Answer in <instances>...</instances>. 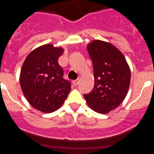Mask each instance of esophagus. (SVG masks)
Returning a JSON list of instances; mask_svg holds the SVG:
<instances>
[{"label":"esophagus","instance_id":"obj_1","mask_svg":"<svg viewBox=\"0 0 154 154\" xmlns=\"http://www.w3.org/2000/svg\"><path fill=\"white\" fill-rule=\"evenodd\" d=\"M79 82V79H75L74 80V81H72V85L75 86V85H78Z\"/></svg>","mask_w":154,"mask_h":154}]
</instances>
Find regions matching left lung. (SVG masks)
Returning a JSON list of instances; mask_svg holds the SVG:
<instances>
[{"instance_id":"8db88e82","label":"left lung","mask_w":154,"mask_h":154,"mask_svg":"<svg viewBox=\"0 0 154 154\" xmlns=\"http://www.w3.org/2000/svg\"><path fill=\"white\" fill-rule=\"evenodd\" d=\"M87 49L93 64L95 85L84 98L95 112L107 113L119 106L126 96L130 67L122 52L108 42L94 40Z\"/></svg>"}]
</instances>
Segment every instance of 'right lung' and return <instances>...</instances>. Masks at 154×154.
<instances>
[{
	"label": "right lung",
	"instance_id": "add662e5",
	"mask_svg": "<svg viewBox=\"0 0 154 154\" xmlns=\"http://www.w3.org/2000/svg\"><path fill=\"white\" fill-rule=\"evenodd\" d=\"M64 49L48 44L27 56L20 74V84L28 103L41 112L50 113L60 108L71 90L58 62Z\"/></svg>",
	"mask_w": 154,
	"mask_h": 154
}]
</instances>
